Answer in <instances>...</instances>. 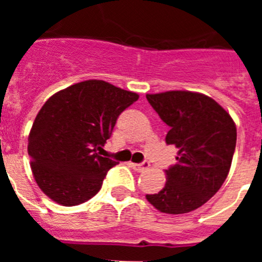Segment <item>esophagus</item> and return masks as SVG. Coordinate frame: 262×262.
Returning a JSON list of instances; mask_svg holds the SVG:
<instances>
[{
	"label": "esophagus",
	"mask_w": 262,
	"mask_h": 262,
	"mask_svg": "<svg viewBox=\"0 0 262 262\" xmlns=\"http://www.w3.org/2000/svg\"><path fill=\"white\" fill-rule=\"evenodd\" d=\"M129 165L133 166L136 172H144V170H147V169L149 168V163H148V161H143V163H139V164L129 163Z\"/></svg>",
	"instance_id": "34e87169"
}]
</instances>
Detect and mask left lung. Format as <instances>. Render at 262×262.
Masks as SVG:
<instances>
[{
	"label": "left lung",
	"mask_w": 262,
	"mask_h": 262,
	"mask_svg": "<svg viewBox=\"0 0 262 262\" xmlns=\"http://www.w3.org/2000/svg\"><path fill=\"white\" fill-rule=\"evenodd\" d=\"M147 99L169 126L165 142L178 148V157L165 170L163 190L145 198L161 212H190L226 181L236 147V126L219 103L203 94L173 90L147 94Z\"/></svg>",
	"instance_id": "8db88e82"
}]
</instances>
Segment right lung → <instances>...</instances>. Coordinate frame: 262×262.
I'll return each instance as SVG.
<instances>
[{"instance_id": "obj_1", "label": "right lung", "mask_w": 262, "mask_h": 262, "mask_svg": "<svg viewBox=\"0 0 262 262\" xmlns=\"http://www.w3.org/2000/svg\"><path fill=\"white\" fill-rule=\"evenodd\" d=\"M139 96L102 80H88L53 94L35 118L29 156L38 186L52 201L76 206L89 201L118 161L102 157L117 119Z\"/></svg>"}]
</instances>
